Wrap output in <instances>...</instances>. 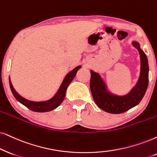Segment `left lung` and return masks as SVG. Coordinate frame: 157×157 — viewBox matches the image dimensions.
<instances>
[{"label":"left lung","mask_w":157,"mask_h":157,"mask_svg":"<svg viewBox=\"0 0 157 157\" xmlns=\"http://www.w3.org/2000/svg\"><path fill=\"white\" fill-rule=\"evenodd\" d=\"M140 56L141 71L136 87L124 96H117L107 93L100 75L90 71V87L93 98L99 108L111 114H121L136 106L140 102L148 85V64L146 55L140 48L139 43L133 42Z\"/></svg>","instance_id":"obj_1"}]
</instances>
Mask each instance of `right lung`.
I'll list each match as a JSON object with an SVG mask.
<instances>
[{
    "mask_svg": "<svg viewBox=\"0 0 157 157\" xmlns=\"http://www.w3.org/2000/svg\"><path fill=\"white\" fill-rule=\"evenodd\" d=\"M80 68L81 66L77 67L72 71H71L69 74H67V76L65 77L64 81H63L62 84L61 85L60 88H59L58 93H56V95L53 98H51V100L46 101L35 102L24 98L23 97L19 96L17 93V91L14 90V88H13V85L11 84V82L9 78L10 88H11V92H12L13 96L15 97L16 99H17L18 101L20 102L21 104H22L24 106L27 107L29 109L36 112H49V111L54 109L56 107H58L62 103L65 97V95H66V90L67 87L69 86L70 82L73 80V79H74V77L77 74V72Z\"/></svg>",
    "mask_w": 157,
    "mask_h": 157,
    "instance_id": "right-lung-1",
    "label": "right lung"
}]
</instances>
